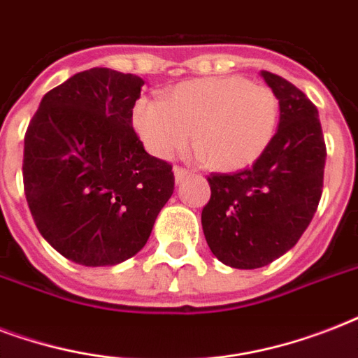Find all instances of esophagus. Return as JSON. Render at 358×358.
<instances>
[{"instance_id": "esophagus-1", "label": "esophagus", "mask_w": 358, "mask_h": 358, "mask_svg": "<svg viewBox=\"0 0 358 358\" xmlns=\"http://www.w3.org/2000/svg\"><path fill=\"white\" fill-rule=\"evenodd\" d=\"M187 176H189V171H187V169H184V167H174V180H176V182H182V180H185L187 178Z\"/></svg>"}]
</instances>
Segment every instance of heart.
Segmentation results:
<instances>
[{
  "label": "heart",
  "mask_w": 358,
  "mask_h": 358,
  "mask_svg": "<svg viewBox=\"0 0 358 358\" xmlns=\"http://www.w3.org/2000/svg\"><path fill=\"white\" fill-rule=\"evenodd\" d=\"M135 131L157 157H171L195 143L215 171L249 167L266 152L278 122V98L266 85L241 76L204 78L180 83L167 102L137 100Z\"/></svg>",
  "instance_id": "b5f03b06"
}]
</instances>
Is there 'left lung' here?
Listing matches in <instances>:
<instances>
[{
    "label": "left lung",
    "mask_w": 358,
    "mask_h": 358,
    "mask_svg": "<svg viewBox=\"0 0 358 358\" xmlns=\"http://www.w3.org/2000/svg\"><path fill=\"white\" fill-rule=\"evenodd\" d=\"M277 94V134L252 167L212 173V196L202 208V230L217 260L256 269L294 247L317 210L323 191L325 139L316 106L295 85L267 70Z\"/></svg>",
    "instance_id": "obj_1"
}]
</instances>
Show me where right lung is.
<instances>
[{
	"mask_svg": "<svg viewBox=\"0 0 358 358\" xmlns=\"http://www.w3.org/2000/svg\"><path fill=\"white\" fill-rule=\"evenodd\" d=\"M145 81L111 69L72 76L44 94L24 139V191L42 238L89 267L137 255L174 191L171 163L131 124Z\"/></svg>",
	"mask_w": 358,
	"mask_h": 358,
	"instance_id": "right-lung-1",
	"label": "right lung"
}]
</instances>
